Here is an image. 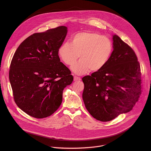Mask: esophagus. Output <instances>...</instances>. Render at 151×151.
<instances>
[{"label": "esophagus", "instance_id": "1", "mask_svg": "<svg viewBox=\"0 0 151 151\" xmlns=\"http://www.w3.org/2000/svg\"><path fill=\"white\" fill-rule=\"evenodd\" d=\"M81 80V78L77 77V76H74V81H80Z\"/></svg>", "mask_w": 151, "mask_h": 151}]
</instances>
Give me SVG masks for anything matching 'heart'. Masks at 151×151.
Listing matches in <instances>:
<instances>
[{
	"label": "heart",
	"mask_w": 151,
	"mask_h": 151,
	"mask_svg": "<svg viewBox=\"0 0 151 151\" xmlns=\"http://www.w3.org/2000/svg\"><path fill=\"white\" fill-rule=\"evenodd\" d=\"M113 52V44L110 39L101 34L84 31L75 34L71 42L62 44L58 49L61 60L68 65L75 63L80 56V61L71 67L76 74L101 70L108 63Z\"/></svg>",
	"instance_id": "b5f03b06"
}]
</instances>
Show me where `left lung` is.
Here are the masks:
<instances>
[{"label":"left lung","instance_id":"1","mask_svg":"<svg viewBox=\"0 0 151 151\" xmlns=\"http://www.w3.org/2000/svg\"><path fill=\"white\" fill-rule=\"evenodd\" d=\"M112 40L113 50L108 63L82 78L86 108L101 122L129 112L141 94V69L135 52L117 35H113Z\"/></svg>","mask_w":151,"mask_h":151}]
</instances>
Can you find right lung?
<instances>
[{"instance_id":"add662e5","label":"right lung","mask_w":151,"mask_h":151,"mask_svg":"<svg viewBox=\"0 0 151 151\" xmlns=\"http://www.w3.org/2000/svg\"><path fill=\"white\" fill-rule=\"evenodd\" d=\"M67 28L35 33L17 49L10 67L14 99L23 111L37 119L52 115L60 106L65 87L73 81L58 55Z\"/></svg>"}]
</instances>
